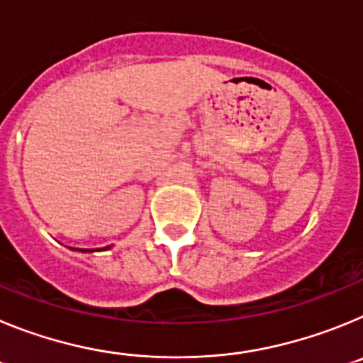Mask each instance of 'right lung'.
<instances>
[{
    "mask_svg": "<svg viewBox=\"0 0 363 363\" xmlns=\"http://www.w3.org/2000/svg\"><path fill=\"white\" fill-rule=\"evenodd\" d=\"M105 249H108V247H105ZM105 249H101V251H105ZM92 251H94V249H82V252H92Z\"/></svg>",
    "mask_w": 363,
    "mask_h": 363,
    "instance_id": "add662e5",
    "label": "right lung"
}]
</instances>
